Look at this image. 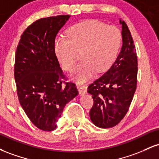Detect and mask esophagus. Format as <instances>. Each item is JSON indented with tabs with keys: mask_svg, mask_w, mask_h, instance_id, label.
<instances>
[{
	"mask_svg": "<svg viewBox=\"0 0 159 159\" xmlns=\"http://www.w3.org/2000/svg\"><path fill=\"white\" fill-rule=\"evenodd\" d=\"M87 84L78 86V92H79L80 96H84L87 93Z\"/></svg>",
	"mask_w": 159,
	"mask_h": 159,
	"instance_id": "1",
	"label": "esophagus"
}]
</instances>
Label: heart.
Instances as JSON below:
<instances>
[{"label":"heart","instance_id":"b5f03b06","mask_svg":"<svg viewBox=\"0 0 159 159\" xmlns=\"http://www.w3.org/2000/svg\"><path fill=\"white\" fill-rule=\"evenodd\" d=\"M121 41L118 28L97 20H88L71 27L67 37L57 38L54 53L63 68L72 71L77 61V51L82 50L83 61L75 69L72 78L84 82L96 70L102 72L110 68L119 52Z\"/></svg>","mask_w":159,"mask_h":159}]
</instances>
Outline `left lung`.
I'll list each match as a JSON object with an SVG mask.
<instances>
[{
  "mask_svg": "<svg viewBox=\"0 0 159 159\" xmlns=\"http://www.w3.org/2000/svg\"><path fill=\"white\" fill-rule=\"evenodd\" d=\"M122 25L123 45L111 68L88 87L93 105L90 111L91 121L97 127H114L129 111L136 90L138 59L130 30L125 21Z\"/></svg>",
  "mask_w": 159,
  "mask_h": 159,
  "instance_id": "obj_1",
  "label": "left lung"
}]
</instances>
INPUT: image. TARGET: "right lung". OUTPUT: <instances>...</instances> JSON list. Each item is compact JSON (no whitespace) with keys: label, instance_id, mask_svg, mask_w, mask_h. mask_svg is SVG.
Returning a JSON list of instances; mask_svg holds the SVG:
<instances>
[{"label":"right lung","instance_id":"1","mask_svg":"<svg viewBox=\"0 0 159 159\" xmlns=\"http://www.w3.org/2000/svg\"><path fill=\"white\" fill-rule=\"evenodd\" d=\"M70 16L43 18L24 31L16 52L14 75L21 106L34 125L57 129L63 107L78 94L66 82L54 53L55 37Z\"/></svg>","mask_w":159,"mask_h":159}]
</instances>
